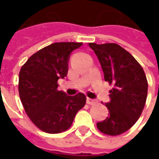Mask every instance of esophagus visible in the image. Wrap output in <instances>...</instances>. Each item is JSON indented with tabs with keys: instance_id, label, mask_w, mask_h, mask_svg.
<instances>
[{
	"instance_id": "1",
	"label": "esophagus",
	"mask_w": 159,
	"mask_h": 159,
	"mask_svg": "<svg viewBox=\"0 0 159 159\" xmlns=\"http://www.w3.org/2000/svg\"><path fill=\"white\" fill-rule=\"evenodd\" d=\"M87 103L89 105H95L97 103V101L95 99H91V98H87Z\"/></svg>"
}]
</instances>
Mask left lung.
<instances>
[{
  "instance_id": "obj_1",
  "label": "left lung",
  "mask_w": 159,
  "mask_h": 159,
  "mask_svg": "<svg viewBox=\"0 0 159 159\" xmlns=\"http://www.w3.org/2000/svg\"><path fill=\"white\" fill-rule=\"evenodd\" d=\"M100 62L105 81L113 89L106 103L109 116L97 123L98 130L109 135L121 134L135 124L144 109L148 82L142 66L131 53L117 44L89 43Z\"/></svg>"
}]
</instances>
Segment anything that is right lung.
<instances>
[{
	"instance_id": "1",
	"label": "right lung",
	"mask_w": 159,
	"mask_h": 159,
	"mask_svg": "<svg viewBox=\"0 0 159 159\" xmlns=\"http://www.w3.org/2000/svg\"><path fill=\"white\" fill-rule=\"evenodd\" d=\"M82 43H54L30 56L19 73V94L24 109L43 132L59 134L71 126L86 104V95L58 90V79L68 74L71 52Z\"/></svg>"
}]
</instances>
